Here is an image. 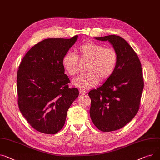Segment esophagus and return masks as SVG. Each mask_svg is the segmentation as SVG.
I'll list each match as a JSON object with an SVG mask.
<instances>
[{
  "mask_svg": "<svg viewBox=\"0 0 160 160\" xmlns=\"http://www.w3.org/2000/svg\"><path fill=\"white\" fill-rule=\"evenodd\" d=\"M79 92L81 93V94H85V93H87V90H85V89L81 88V89L79 90Z\"/></svg>",
  "mask_w": 160,
  "mask_h": 160,
  "instance_id": "obj_1",
  "label": "esophagus"
}]
</instances>
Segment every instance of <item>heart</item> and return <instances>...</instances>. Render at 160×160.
<instances>
[{
    "instance_id": "b5f03b06",
    "label": "heart",
    "mask_w": 160,
    "mask_h": 160,
    "mask_svg": "<svg viewBox=\"0 0 160 160\" xmlns=\"http://www.w3.org/2000/svg\"><path fill=\"white\" fill-rule=\"evenodd\" d=\"M78 56L73 53H65L62 59L64 70L70 76H76L80 72V60L88 62V72L75 79L73 83L82 88H90L101 80L109 79L116 69L119 61L117 51L112 47H105L94 42H87L78 48Z\"/></svg>"
}]
</instances>
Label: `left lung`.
Wrapping results in <instances>:
<instances>
[{"label":"left lung","instance_id":"left-lung-1","mask_svg":"<svg viewBox=\"0 0 160 160\" xmlns=\"http://www.w3.org/2000/svg\"><path fill=\"white\" fill-rule=\"evenodd\" d=\"M96 39L108 41L119 56L112 76L88 93L93 123L102 132H111L123 127L138 112L144 87L143 71L138 55L124 39L116 35Z\"/></svg>","mask_w":160,"mask_h":160}]
</instances>
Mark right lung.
<instances>
[{
	"instance_id": "right-lung-1",
	"label": "right lung",
	"mask_w": 160,
	"mask_h": 160,
	"mask_svg": "<svg viewBox=\"0 0 160 160\" xmlns=\"http://www.w3.org/2000/svg\"><path fill=\"white\" fill-rule=\"evenodd\" d=\"M71 39H46L28 51L17 76L18 105L34 129L55 134L63 127L68 108L79 96L77 88H69L62 59L76 42Z\"/></svg>"
}]
</instances>
